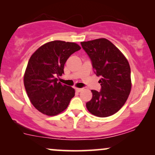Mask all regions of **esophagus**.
<instances>
[{
    "label": "esophagus",
    "mask_w": 155,
    "mask_h": 155,
    "mask_svg": "<svg viewBox=\"0 0 155 155\" xmlns=\"http://www.w3.org/2000/svg\"><path fill=\"white\" fill-rule=\"evenodd\" d=\"M76 91L78 92H80L81 91H82L83 90V88H79V87H76Z\"/></svg>",
    "instance_id": "esophagus-1"
}]
</instances>
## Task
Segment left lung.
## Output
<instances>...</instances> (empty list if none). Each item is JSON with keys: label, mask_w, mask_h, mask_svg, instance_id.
Masks as SVG:
<instances>
[{"label": "left lung", "mask_w": 155, "mask_h": 155, "mask_svg": "<svg viewBox=\"0 0 155 155\" xmlns=\"http://www.w3.org/2000/svg\"><path fill=\"white\" fill-rule=\"evenodd\" d=\"M87 53L97 76H100L101 90H91L92 97L86 104L92 114L111 116L120 109L130 93V67L127 58L116 46L102 38L81 42Z\"/></svg>", "instance_id": "8db88e82"}]
</instances>
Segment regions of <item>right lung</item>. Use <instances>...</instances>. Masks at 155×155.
Returning a JSON list of instances; mask_svg holds the SVG:
<instances>
[{"label":"right lung","mask_w":155,"mask_h":155,"mask_svg":"<svg viewBox=\"0 0 155 155\" xmlns=\"http://www.w3.org/2000/svg\"><path fill=\"white\" fill-rule=\"evenodd\" d=\"M81 49L74 42L53 41L40 47L31 55L24 74V85L30 101L38 111L55 116L65 111L75 90L58 82L69 57Z\"/></svg>","instance_id":"1"}]
</instances>
